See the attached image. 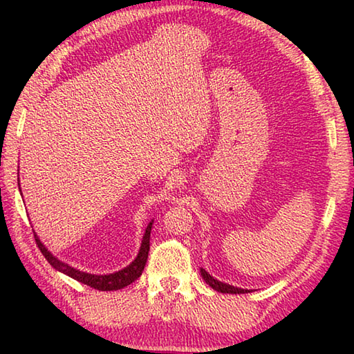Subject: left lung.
I'll return each instance as SVG.
<instances>
[{
	"label": "left lung",
	"instance_id": "8db88e82",
	"mask_svg": "<svg viewBox=\"0 0 354 354\" xmlns=\"http://www.w3.org/2000/svg\"><path fill=\"white\" fill-rule=\"evenodd\" d=\"M201 275L205 283H207L210 288H214L215 291L218 292H224V294H244V292H249L248 289H241V288H235V286H230V285H226L223 283V281H218L215 280L214 277H212L210 274H207L204 271V269H201Z\"/></svg>",
	"mask_w": 354,
	"mask_h": 354
}]
</instances>
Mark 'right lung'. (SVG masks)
<instances>
[{
  "label": "right lung",
  "mask_w": 354,
  "mask_h": 354,
  "mask_svg": "<svg viewBox=\"0 0 354 354\" xmlns=\"http://www.w3.org/2000/svg\"><path fill=\"white\" fill-rule=\"evenodd\" d=\"M151 224L150 223L149 226L145 229V234H144V239H142V244H140V249H139V254L136 257V260H134L130 266H127L125 269H122L119 272H114V274H108V275H94V274H86V272H82L79 269H74L65 263L57 260L55 257L49 252V250L43 246L41 241L38 240L37 234H34V239L38 249L41 250V254L44 255V259L49 261V265L55 268L57 271H60L63 274L69 275V277H73L74 280L80 281L83 285H88L94 289H99V291H115V289H122L128 286L130 283H133L134 280H138L140 275H142V271L145 268V263L147 259H149V250H150V232H151Z\"/></svg>",
  "instance_id": "add662e5"
}]
</instances>
